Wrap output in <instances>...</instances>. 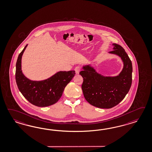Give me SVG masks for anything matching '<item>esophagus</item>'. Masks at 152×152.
<instances>
[{
  "instance_id": "34e87169",
  "label": "esophagus",
  "mask_w": 152,
  "mask_h": 152,
  "mask_svg": "<svg viewBox=\"0 0 152 152\" xmlns=\"http://www.w3.org/2000/svg\"><path fill=\"white\" fill-rule=\"evenodd\" d=\"M80 70H81V67L80 66H77L75 68V71L77 74H78L80 73Z\"/></svg>"
}]
</instances>
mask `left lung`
Wrapping results in <instances>:
<instances>
[{
  "mask_svg": "<svg viewBox=\"0 0 152 152\" xmlns=\"http://www.w3.org/2000/svg\"><path fill=\"white\" fill-rule=\"evenodd\" d=\"M113 50L109 53L121 58L124 67L116 76H104L90 65L82 67L80 72L83 78L82 89L86 100L94 107L103 109L114 107L121 102L132 84V65L125 49L114 43Z\"/></svg>",
  "mask_w": 152,
  "mask_h": 152,
  "instance_id": "left-lung-1",
  "label": "left lung"
}]
</instances>
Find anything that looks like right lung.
<instances>
[{"label":"right lung","instance_id":"obj_1","mask_svg":"<svg viewBox=\"0 0 152 152\" xmlns=\"http://www.w3.org/2000/svg\"><path fill=\"white\" fill-rule=\"evenodd\" d=\"M27 45L20 53L16 64V84L23 96L31 103L39 107L50 106L59 100L65 87L74 77L75 71H59L42 81L27 78L21 70L22 56Z\"/></svg>","mask_w":152,"mask_h":152}]
</instances>
